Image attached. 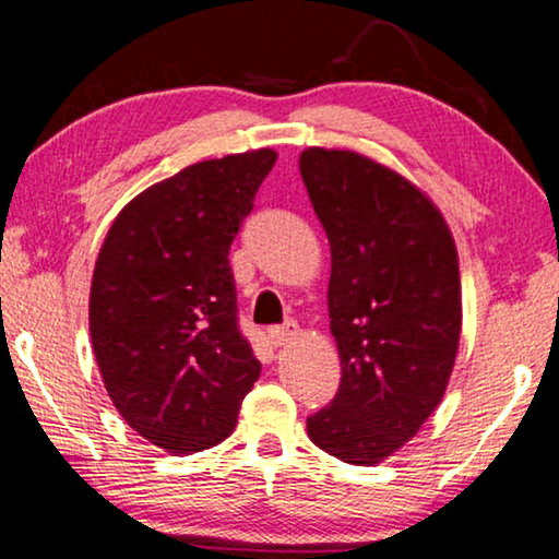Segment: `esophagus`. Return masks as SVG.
<instances>
[{"mask_svg": "<svg viewBox=\"0 0 559 559\" xmlns=\"http://www.w3.org/2000/svg\"><path fill=\"white\" fill-rule=\"evenodd\" d=\"M297 331H300V328H297L295 320H287L285 325L270 328V338H272L274 346H287V343L297 335Z\"/></svg>", "mask_w": 559, "mask_h": 559, "instance_id": "esophagus-1", "label": "esophagus"}]
</instances>
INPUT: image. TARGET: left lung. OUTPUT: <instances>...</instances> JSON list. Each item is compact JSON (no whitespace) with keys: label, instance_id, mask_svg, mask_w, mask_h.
<instances>
[{"label":"left lung","instance_id":"8db88e82","mask_svg":"<svg viewBox=\"0 0 559 559\" xmlns=\"http://www.w3.org/2000/svg\"><path fill=\"white\" fill-rule=\"evenodd\" d=\"M300 175L331 243L328 316L341 386L308 417L320 450L386 461L438 407L461 341L453 234L400 173L350 150L308 147Z\"/></svg>","mask_w":559,"mask_h":559}]
</instances>
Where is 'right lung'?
<instances>
[{
  "label": "right lung",
  "mask_w": 559,
  "mask_h": 559,
  "mask_svg": "<svg viewBox=\"0 0 559 559\" xmlns=\"http://www.w3.org/2000/svg\"><path fill=\"white\" fill-rule=\"evenodd\" d=\"M274 159L251 150L186 167L129 201L98 251V371L127 425L167 453L224 442L262 373L239 331L228 249Z\"/></svg>",
  "instance_id": "obj_1"
}]
</instances>
